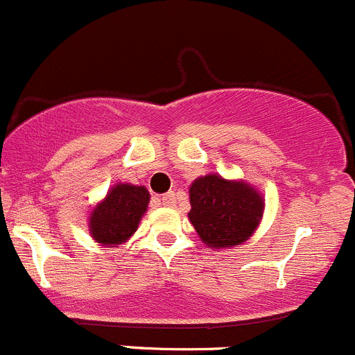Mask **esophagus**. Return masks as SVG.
Returning <instances> with one entry per match:
<instances>
[{
    "instance_id": "34e87169",
    "label": "esophagus",
    "mask_w": 355,
    "mask_h": 355,
    "mask_svg": "<svg viewBox=\"0 0 355 355\" xmlns=\"http://www.w3.org/2000/svg\"><path fill=\"white\" fill-rule=\"evenodd\" d=\"M160 202L164 207H173L176 203V196H174V193H166V195L160 196Z\"/></svg>"
}]
</instances>
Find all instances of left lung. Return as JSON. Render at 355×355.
I'll list each match as a JSON object with an SVG mask.
<instances>
[{
	"label": "left lung",
	"instance_id": "1",
	"mask_svg": "<svg viewBox=\"0 0 355 355\" xmlns=\"http://www.w3.org/2000/svg\"><path fill=\"white\" fill-rule=\"evenodd\" d=\"M189 223L210 250L250 240L264 216V195L245 179L205 174L189 186Z\"/></svg>",
	"mask_w": 355,
	"mask_h": 355
}]
</instances>
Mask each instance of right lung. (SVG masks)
Returning <instances> with one entry per match:
<instances>
[{"label":"right lung","instance_id":"add662e5","mask_svg":"<svg viewBox=\"0 0 355 355\" xmlns=\"http://www.w3.org/2000/svg\"><path fill=\"white\" fill-rule=\"evenodd\" d=\"M150 193L145 186L117 182L91 209L87 230L100 247L124 245L138 230L148 210Z\"/></svg>","mask_w":355,"mask_h":355}]
</instances>
